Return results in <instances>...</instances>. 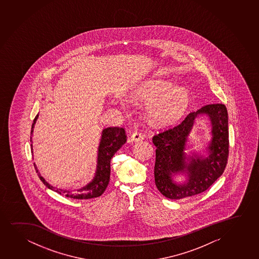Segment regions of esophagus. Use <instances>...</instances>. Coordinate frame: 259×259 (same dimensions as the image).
Masks as SVG:
<instances>
[{
    "mask_svg": "<svg viewBox=\"0 0 259 259\" xmlns=\"http://www.w3.org/2000/svg\"><path fill=\"white\" fill-rule=\"evenodd\" d=\"M142 140H143V135L138 131L134 132L130 137V141H135V142L142 141Z\"/></svg>",
    "mask_w": 259,
    "mask_h": 259,
    "instance_id": "esophagus-1",
    "label": "esophagus"
}]
</instances>
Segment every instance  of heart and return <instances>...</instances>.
Listing matches in <instances>:
<instances>
[{
    "label": "heart",
    "mask_w": 259,
    "mask_h": 259,
    "mask_svg": "<svg viewBox=\"0 0 259 259\" xmlns=\"http://www.w3.org/2000/svg\"><path fill=\"white\" fill-rule=\"evenodd\" d=\"M136 101L148 104V118L155 124H170L181 118L190 103L189 91L161 79L148 80L135 88Z\"/></svg>",
    "instance_id": "b5f03b06"
}]
</instances>
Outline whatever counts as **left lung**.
<instances>
[{
  "instance_id": "1",
  "label": "left lung",
  "mask_w": 259,
  "mask_h": 259,
  "mask_svg": "<svg viewBox=\"0 0 259 259\" xmlns=\"http://www.w3.org/2000/svg\"><path fill=\"white\" fill-rule=\"evenodd\" d=\"M199 114H208L212 123V141L207 158L195 155L188 164L185 161V142L194 119ZM225 105L206 104L190 112L180 124L154 135L155 149V182L158 191L170 199L192 197L205 192L225 170L229 157V118ZM186 171L189 182L178 185L171 174Z\"/></svg>"
}]
</instances>
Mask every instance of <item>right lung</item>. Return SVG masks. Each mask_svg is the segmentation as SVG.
<instances>
[{"label":"right lung","instance_id":"obj_1","mask_svg":"<svg viewBox=\"0 0 259 259\" xmlns=\"http://www.w3.org/2000/svg\"><path fill=\"white\" fill-rule=\"evenodd\" d=\"M37 117L38 115L34 118L33 123L30 129V135H32L34 124L36 123ZM30 141H31V137H30ZM125 142H126V135L124 128L118 127V126L105 128L103 131L101 141L98 148V168H97L94 179L85 187L77 190L75 192L54 188L41 177L35 163H34V167L41 181L43 182V184L47 186V188L55 191L60 194H65L67 198H75V199L98 198L104 193L110 181L111 158ZM30 146H31V153H32V145Z\"/></svg>","mask_w":259,"mask_h":259}]
</instances>
